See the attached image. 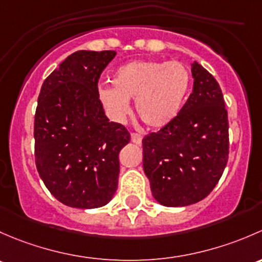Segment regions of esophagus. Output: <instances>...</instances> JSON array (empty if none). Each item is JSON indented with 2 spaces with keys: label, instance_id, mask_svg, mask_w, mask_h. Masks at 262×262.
Masks as SVG:
<instances>
[{
  "label": "esophagus",
  "instance_id": "obj_1",
  "mask_svg": "<svg viewBox=\"0 0 262 262\" xmlns=\"http://www.w3.org/2000/svg\"><path fill=\"white\" fill-rule=\"evenodd\" d=\"M131 141L134 142V144L140 145L142 142V136L140 134H136V132H132V134H131Z\"/></svg>",
  "mask_w": 262,
  "mask_h": 262
}]
</instances>
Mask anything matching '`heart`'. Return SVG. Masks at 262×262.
<instances>
[{"mask_svg": "<svg viewBox=\"0 0 262 262\" xmlns=\"http://www.w3.org/2000/svg\"><path fill=\"white\" fill-rule=\"evenodd\" d=\"M190 82L189 69L180 61L134 60L118 67L111 75L112 88H101L98 96L115 120L130 113V99H135L140 120L161 128L179 115Z\"/></svg>", "mask_w": 262, "mask_h": 262, "instance_id": "obj_1", "label": "heart"}]
</instances>
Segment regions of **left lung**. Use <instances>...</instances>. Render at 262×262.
Masks as SVG:
<instances>
[{"instance_id":"1","label":"left lung","mask_w":262,"mask_h":262,"mask_svg":"<svg viewBox=\"0 0 262 262\" xmlns=\"http://www.w3.org/2000/svg\"><path fill=\"white\" fill-rule=\"evenodd\" d=\"M193 93L179 115L142 140L144 171L154 198L185 207L206 198L228 160V117L222 91L201 64H191Z\"/></svg>"}]
</instances>
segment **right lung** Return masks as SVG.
<instances>
[{"mask_svg": "<svg viewBox=\"0 0 262 262\" xmlns=\"http://www.w3.org/2000/svg\"><path fill=\"white\" fill-rule=\"evenodd\" d=\"M116 51L79 50L44 80L35 112V163L60 203L91 209L117 190L118 154L130 142L121 123L110 122L98 96L101 73Z\"/></svg>", "mask_w": 262, "mask_h": 262, "instance_id": "right-lung-1", "label": "right lung"}]
</instances>
